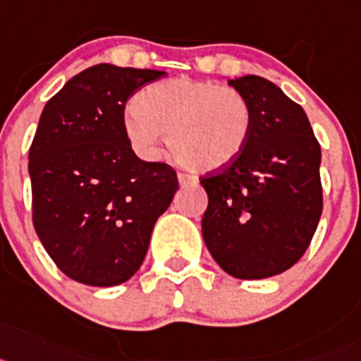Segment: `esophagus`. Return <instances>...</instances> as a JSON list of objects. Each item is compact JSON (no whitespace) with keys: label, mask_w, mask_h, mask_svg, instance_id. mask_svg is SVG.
<instances>
[{"label":"esophagus","mask_w":361,"mask_h":361,"mask_svg":"<svg viewBox=\"0 0 361 361\" xmlns=\"http://www.w3.org/2000/svg\"><path fill=\"white\" fill-rule=\"evenodd\" d=\"M178 181H180L181 187H192V185H198L200 180L192 174H187V172H178Z\"/></svg>","instance_id":"1"}]
</instances>
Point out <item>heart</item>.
<instances>
[{
	"instance_id": "heart-1",
	"label": "heart",
	"mask_w": 361,
	"mask_h": 361,
	"mask_svg": "<svg viewBox=\"0 0 361 361\" xmlns=\"http://www.w3.org/2000/svg\"><path fill=\"white\" fill-rule=\"evenodd\" d=\"M252 106L233 87L180 76L147 85L128 106L123 127L140 154H158L163 133L172 152L194 171L227 167L249 143Z\"/></svg>"
}]
</instances>
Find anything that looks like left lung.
I'll return each mask as SVG.
<instances>
[{
    "mask_svg": "<svg viewBox=\"0 0 361 361\" xmlns=\"http://www.w3.org/2000/svg\"><path fill=\"white\" fill-rule=\"evenodd\" d=\"M252 106V133L240 156L202 178L209 205L202 233L212 258L240 280L290 269L311 243L324 200L322 149L302 106L259 76L228 80Z\"/></svg>",
    "mask_w": 361,
    "mask_h": 361,
    "instance_id": "1",
    "label": "left lung"
}]
</instances>
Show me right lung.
Here are the masks:
<instances>
[{
  "instance_id": "add662e5",
  "label": "right lung",
  "mask_w": 361,
  "mask_h": 361,
  "mask_svg": "<svg viewBox=\"0 0 361 361\" xmlns=\"http://www.w3.org/2000/svg\"><path fill=\"white\" fill-rule=\"evenodd\" d=\"M163 74L94 65L42 112L29 150L34 228L59 271L80 283L133 278L178 190L174 169L137 158L123 127L127 99Z\"/></svg>"
}]
</instances>
